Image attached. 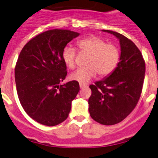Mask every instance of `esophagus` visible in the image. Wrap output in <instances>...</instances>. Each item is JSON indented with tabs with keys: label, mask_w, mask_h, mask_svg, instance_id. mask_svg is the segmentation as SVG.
<instances>
[{
	"label": "esophagus",
	"mask_w": 158,
	"mask_h": 158,
	"mask_svg": "<svg viewBox=\"0 0 158 158\" xmlns=\"http://www.w3.org/2000/svg\"><path fill=\"white\" fill-rule=\"evenodd\" d=\"M87 85H85V84H82V83H79V87H80L81 89L82 88H85V87H86Z\"/></svg>",
	"instance_id": "esophagus-1"
}]
</instances>
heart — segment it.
I'll return each mask as SVG.
<instances>
[{"label":"heart","mask_w":158,"mask_h":158,"mask_svg":"<svg viewBox=\"0 0 158 158\" xmlns=\"http://www.w3.org/2000/svg\"><path fill=\"white\" fill-rule=\"evenodd\" d=\"M78 46L82 52L90 54L87 60L88 66L78 69L70 75V79L81 83H86L99 74L105 77L111 74L120 60V52L112 43H106L102 38L91 36L78 42ZM62 59L67 66L73 69L76 65V50L71 45H66L62 50Z\"/></svg>","instance_id":"obj_1"}]
</instances>
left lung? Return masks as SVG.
Instances as JSON below:
<instances>
[{
  "label": "left lung",
  "mask_w": 158,
  "mask_h": 158,
  "mask_svg": "<svg viewBox=\"0 0 158 158\" xmlns=\"http://www.w3.org/2000/svg\"><path fill=\"white\" fill-rule=\"evenodd\" d=\"M120 40L121 54L117 67L106 79L90 85L89 111L95 121L114 125L134 110L142 93L145 61L141 52L129 38L118 32L103 30Z\"/></svg>",
  "instance_id": "1"
}]
</instances>
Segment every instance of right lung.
<instances>
[{
  "instance_id": "right-lung-1",
  "label": "right lung",
  "mask_w": 158,
  "mask_h": 158,
  "mask_svg": "<svg viewBox=\"0 0 158 158\" xmlns=\"http://www.w3.org/2000/svg\"><path fill=\"white\" fill-rule=\"evenodd\" d=\"M79 35L66 29L46 31L20 52L15 69L18 99L26 113L41 124L52 127L66 120L79 93L77 81L59 84L67 75L62 50Z\"/></svg>"
}]
</instances>
